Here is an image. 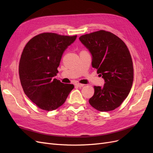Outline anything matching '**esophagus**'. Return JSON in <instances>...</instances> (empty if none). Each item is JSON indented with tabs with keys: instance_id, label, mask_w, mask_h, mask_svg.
Here are the masks:
<instances>
[{
	"instance_id": "1",
	"label": "esophagus",
	"mask_w": 153,
	"mask_h": 153,
	"mask_svg": "<svg viewBox=\"0 0 153 153\" xmlns=\"http://www.w3.org/2000/svg\"><path fill=\"white\" fill-rule=\"evenodd\" d=\"M76 86L78 87H82L83 86H84V84H78V83H77V84H75Z\"/></svg>"
}]
</instances>
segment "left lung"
<instances>
[{
	"instance_id": "8db88e82",
	"label": "left lung",
	"mask_w": 153,
	"mask_h": 153,
	"mask_svg": "<svg viewBox=\"0 0 153 153\" xmlns=\"http://www.w3.org/2000/svg\"><path fill=\"white\" fill-rule=\"evenodd\" d=\"M79 39L91 54L92 68L105 80L103 87H94L90 105L101 112L119 107L133 82V61L127 46L117 36L103 30L81 36Z\"/></svg>"
}]
</instances>
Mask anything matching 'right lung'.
Wrapping results in <instances>:
<instances>
[{
    "label": "right lung",
    "mask_w": 153,
    "mask_h": 153,
    "mask_svg": "<svg viewBox=\"0 0 153 153\" xmlns=\"http://www.w3.org/2000/svg\"><path fill=\"white\" fill-rule=\"evenodd\" d=\"M76 37L42 33L32 38L23 50L19 63L21 84L27 96L41 109L58 108L74 88L54 76L64 51Z\"/></svg>",
    "instance_id": "right-lung-1"
}]
</instances>
